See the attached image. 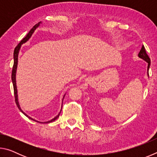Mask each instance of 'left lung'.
Here are the masks:
<instances>
[{"label": "left lung", "instance_id": "obj_1", "mask_svg": "<svg viewBox=\"0 0 157 157\" xmlns=\"http://www.w3.org/2000/svg\"><path fill=\"white\" fill-rule=\"evenodd\" d=\"M139 57L140 58H141V59H144L145 62H147L148 65H147V71H149V68H150V57H149V56L147 54V52H146L145 51V47L144 46H143L141 49H140V52L139 53ZM147 75H149V73H147Z\"/></svg>", "mask_w": 157, "mask_h": 157}]
</instances>
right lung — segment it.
Masks as SVG:
<instances>
[{
  "instance_id": "1",
  "label": "right lung",
  "mask_w": 157,
  "mask_h": 157,
  "mask_svg": "<svg viewBox=\"0 0 157 157\" xmlns=\"http://www.w3.org/2000/svg\"><path fill=\"white\" fill-rule=\"evenodd\" d=\"M40 24H41V22H39L38 23H37V24H36L35 25H34V27L31 29L30 31L29 32L28 34H27V35H26V36L25 37V38H23V39H22V40H21V41H20V43L17 45V47L15 48L14 51V65H13L12 71V83H13V87H14V98H15V102H16V104H17V105L18 108L19 109V110H20V111H21V112H22L23 114H24V115H25V116H27L29 119H31V120H33V121H36V122H37V123H42V122H39V121H36V120H34V119H33V118H32L31 117L28 116L27 115V114L25 113L22 110H21V109L20 106H19V104H18V95H17V84H16V71H17V63H18V52H19L20 48H21V45H22L23 44L25 43V42L27 41L28 40V39L30 38L31 36H32V34H33L34 30H35L36 29L39 27V25H40ZM64 96H65V95H64ZM63 98H64V97H63ZM61 111H62V110H61ZM60 113H61V112H60ZM60 113H59V114H58V115H57L56 117H55L54 118L52 119V120H50V121H48V122H45V123H51V122H52V121H55V120H56L57 118H58V117H59Z\"/></svg>"
}]
</instances>
